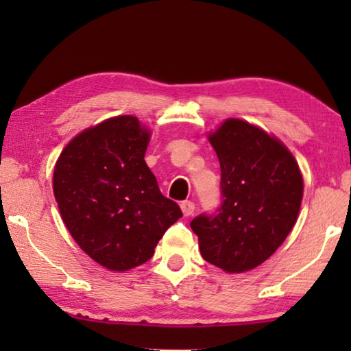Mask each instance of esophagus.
<instances>
[{
    "label": "esophagus",
    "instance_id": "1",
    "mask_svg": "<svg viewBox=\"0 0 351 351\" xmlns=\"http://www.w3.org/2000/svg\"><path fill=\"white\" fill-rule=\"evenodd\" d=\"M181 210L184 213V217H190L195 212V204L192 203V201H182Z\"/></svg>",
    "mask_w": 351,
    "mask_h": 351
}]
</instances>
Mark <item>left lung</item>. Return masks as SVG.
Listing matches in <instances>:
<instances>
[{
	"mask_svg": "<svg viewBox=\"0 0 351 351\" xmlns=\"http://www.w3.org/2000/svg\"><path fill=\"white\" fill-rule=\"evenodd\" d=\"M221 169L223 203L215 215L193 218L203 258L226 272L268 260L294 228L304 180L293 154L274 136L240 119L209 134Z\"/></svg>",
	"mask_w": 351,
	"mask_h": 351,
	"instance_id": "obj_1",
	"label": "left lung"
}]
</instances>
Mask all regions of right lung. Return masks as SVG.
I'll return each mask as SVG.
<instances>
[{"instance_id":"right-lung-1","label":"right lung","mask_w":351,"mask_h":351,"mask_svg":"<svg viewBox=\"0 0 351 351\" xmlns=\"http://www.w3.org/2000/svg\"><path fill=\"white\" fill-rule=\"evenodd\" d=\"M150 132L117 116L77 134L57 159L54 197L77 245L111 271H128L182 217L144 161Z\"/></svg>"}]
</instances>
